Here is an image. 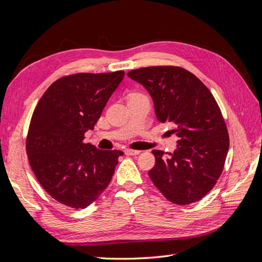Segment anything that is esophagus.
<instances>
[{
  "label": "esophagus",
  "instance_id": "34e87169",
  "mask_svg": "<svg viewBox=\"0 0 262 262\" xmlns=\"http://www.w3.org/2000/svg\"><path fill=\"white\" fill-rule=\"evenodd\" d=\"M125 154L126 155H131V156L139 155L140 154V150H137V149H125Z\"/></svg>",
  "mask_w": 262,
  "mask_h": 262
}]
</instances>
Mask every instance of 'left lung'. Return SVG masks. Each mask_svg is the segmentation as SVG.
<instances>
[{
	"label": "left lung",
	"mask_w": 262,
	"mask_h": 262,
	"mask_svg": "<svg viewBox=\"0 0 262 262\" xmlns=\"http://www.w3.org/2000/svg\"><path fill=\"white\" fill-rule=\"evenodd\" d=\"M128 76L152 97L158 121L168 122L178 138L172 153L154 149L153 184L170 202L201 200L216 184L229 147L223 116L216 100L199 78L178 67L132 70Z\"/></svg>",
	"instance_id": "8db88e82"
}]
</instances>
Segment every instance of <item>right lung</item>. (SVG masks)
I'll return each mask as SVG.
<instances>
[{"instance_id":"1","label":"right lung","mask_w":262,"mask_h":262,"mask_svg":"<svg viewBox=\"0 0 262 262\" xmlns=\"http://www.w3.org/2000/svg\"><path fill=\"white\" fill-rule=\"evenodd\" d=\"M123 77V71L64 76L39 100L28 130L27 155L39 184L58 202L85 209L112 180L123 152L101 150L83 140Z\"/></svg>"}]
</instances>
